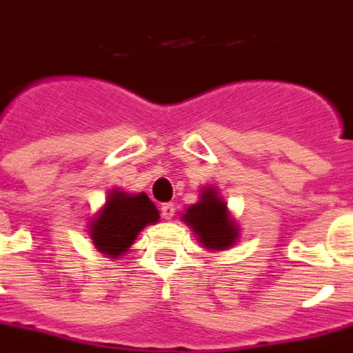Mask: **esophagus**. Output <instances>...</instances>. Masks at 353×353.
<instances>
[{
  "instance_id": "1",
  "label": "esophagus",
  "mask_w": 353,
  "mask_h": 353,
  "mask_svg": "<svg viewBox=\"0 0 353 353\" xmlns=\"http://www.w3.org/2000/svg\"><path fill=\"white\" fill-rule=\"evenodd\" d=\"M160 210H162L163 219H168V221L173 219V215H174V204H173V202H168V204H163Z\"/></svg>"
}]
</instances>
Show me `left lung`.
I'll list each match as a JSON object with an SVG mask.
<instances>
[{"mask_svg": "<svg viewBox=\"0 0 353 353\" xmlns=\"http://www.w3.org/2000/svg\"><path fill=\"white\" fill-rule=\"evenodd\" d=\"M182 221L191 226L202 247L208 250L230 248L239 237L236 221L230 217L226 202L221 199L214 185L201 191V201L188 206Z\"/></svg>", "mask_w": 353, "mask_h": 353, "instance_id": "obj_1", "label": "left lung"}]
</instances>
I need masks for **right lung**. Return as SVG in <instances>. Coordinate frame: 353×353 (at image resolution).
<instances>
[{"mask_svg":"<svg viewBox=\"0 0 353 353\" xmlns=\"http://www.w3.org/2000/svg\"><path fill=\"white\" fill-rule=\"evenodd\" d=\"M160 219L157 206L145 193H125L112 190L106 196V204L92 217L90 239L94 247L108 258L117 259L130 248L138 234L147 225H154Z\"/></svg>","mask_w":353,"mask_h":353,"instance_id":"obj_1","label":"right lung"}]
</instances>
